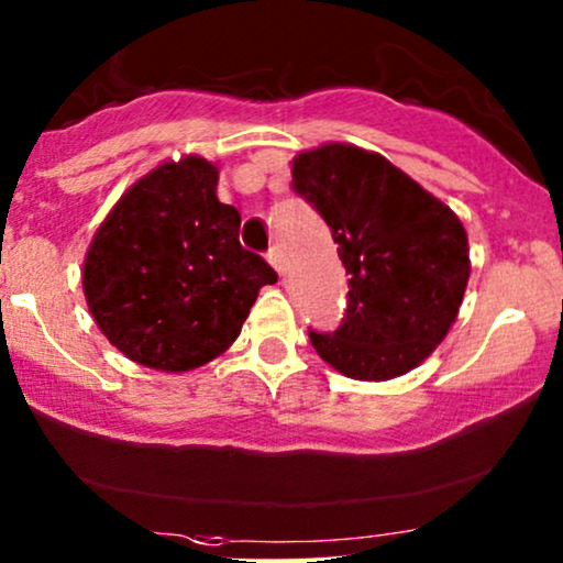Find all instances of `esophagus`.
<instances>
[{
    "instance_id": "1",
    "label": "esophagus",
    "mask_w": 563,
    "mask_h": 563,
    "mask_svg": "<svg viewBox=\"0 0 563 563\" xmlns=\"http://www.w3.org/2000/svg\"><path fill=\"white\" fill-rule=\"evenodd\" d=\"M266 258H268V263H271V266H274L276 271H279V274H282V271H284V266H282V253H279V250H276V247H271L268 250V255H266Z\"/></svg>"
}]
</instances>
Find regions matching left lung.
Returning a JSON list of instances; mask_svg holds the SVG:
<instances>
[{
  "label": "left lung",
  "instance_id": "1",
  "mask_svg": "<svg viewBox=\"0 0 563 563\" xmlns=\"http://www.w3.org/2000/svg\"><path fill=\"white\" fill-rule=\"evenodd\" d=\"M350 274L346 316L310 344L355 380H391L433 355L460 316L470 245L460 217L376 151L323 143L292 158Z\"/></svg>",
  "mask_w": 563,
  "mask_h": 563
}]
</instances>
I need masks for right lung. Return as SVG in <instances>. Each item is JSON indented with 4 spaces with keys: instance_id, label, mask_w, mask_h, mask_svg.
Wrapping results in <instances>:
<instances>
[{
    "instance_id": "right-lung-1",
    "label": "right lung",
    "mask_w": 563,
    "mask_h": 563,
    "mask_svg": "<svg viewBox=\"0 0 563 563\" xmlns=\"http://www.w3.org/2000/svg\"><path fill=\"white\" fill-rule=\"evenodd\" d=\"M219 164L187 154L122 192L90 240L82 292L101 334L133 363L187 373L224 355L276 271L240 245L217 198Z\"/></svg>"
}]
</instances>
